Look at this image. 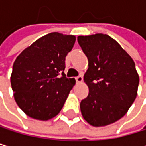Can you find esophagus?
Returning a JSON list of instances; mask_svg holds the SVG:
<instances>
[{"label": "esophagus", "mask_w": 146, "mask_h": 146, "mask_svg": "<svg viewBox=\"0 0 146 146\" xmlns=\"http://www.w3.org/2000/svg\"><path fill=\"white\" fill-rule=\"evenodd\" d=\"M75 80H76V82H77V83H80V82H82V80H83V77H82V75H79V76L75 77Z\"/></svg>", "instance_id": "esophagus-1"}]
</instances>
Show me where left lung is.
Masks as SVG:
<instances>
[{"label":"left lung","instance_id":"left-lung-1","mask_svg":"<svg viewBox=\"0 0 146 146\" xmlns=\"http://www.w3.org/2000/svg\"><path fill=\"white\" fill-rule=\"evenodd\" d=\"M88 60L84 81L89 88L80 102L83 118L94 127L121 119L134 102L139 83L135 63L115 39L106 34L78 36Z\"/></svg>","mask_w":146,"mask_h":146}]
</instances>
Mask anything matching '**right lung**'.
I'll return each instance as SVG.
<instances>
[{"label":"right lung","mask_w":146,"mask_h":146,"mask_svg":"<svg viewBox=\"0 0 146 146\" xmlns=\"http://www.w3.org/2000/svg\"><path fill=\"white\" fill-rule=\"evenodd\" d=\"M75 36L49 33L16 58L10 77L15 100L31 118L46 121L62 110L75 80L66 78V57Z\"/></svg>","instance_id":"add662e5"}]
</instances>
